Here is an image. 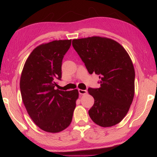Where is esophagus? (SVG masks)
Instances as JSON below:
<instances>
[{"label":"esophagus","mask_w":157,"mask_h":157,"mask_svg":"<svg viewBox=\"0 0 157 157\" xmlns=\"http://www.w3.org/2000/svg\"><path fill=\"white\" fill-rule=\"evenodd\" d=\"M79 94L80 95H85L87 94V91L86 90H82V89H79L78 90Z\"/></svg>","instance_id":"esophagus-1"}]
</instances>
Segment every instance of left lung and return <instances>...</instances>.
I'll return each instance as SVG.
<instances>
[{"label":"left lung","mask_w":157,"mask_h":157,"mask_svg":"<svg viewBox=\"0 0 157 157\" xmlns=\"http://www.w3.org/2000/svg\"><path fill=\"white\" fill-rule=\"evenodd\" d=\"M72 44L89 73L100 79V88L88 89L94 98L90 118L102 127L119 123L134 96L135 71L129 54L120 44L107 37L73 39Z\"/></svg>","instance_id":"obj_1"}]
</instances>
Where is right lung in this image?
<instances>
[{"instance_id": "right-lung-1", "label": "right lung", "mask_w": 157, "mask_h": 157, "mask_svg": "<svg viewBox=\"0 0 157 157\" xmlns=\"http://www.w3.org/2000/svg\"><path fill=\"white\" fill-rule=\"evenodd\" d=\"M71 39L36 47L23 66L20 79L22 100L32 120L45 132L57 133L70 125L79 97L78 89H55L62 78V62Z\"/></svg>"}]
</instances>
